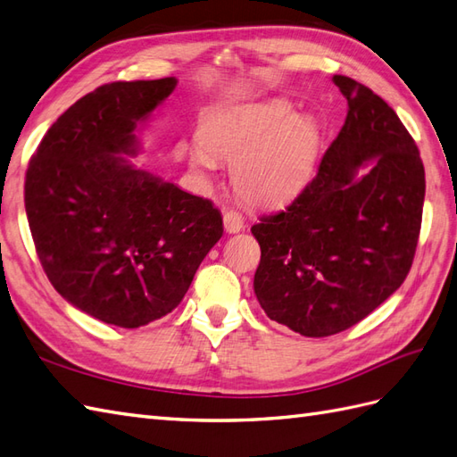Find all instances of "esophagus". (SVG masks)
<instances>
[{"label":"esophagus","instance_id":"obj_1","mask_svg":"<svg viewBox=\"0 0 457 457\" xmlns=\"http://www.w3.org/2000/svg\"><path fill=\"white\" fill-rule=\"evenodd\" d=\"M245 226V220L236 210H228L224 212V228L228 233H237Z\"/></svg>","mask_w":457,"mask_h":457}]
</instances>
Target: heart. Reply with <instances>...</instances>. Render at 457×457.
Listing matches in <instances>:
<instances>
[{"label":"heart","instance_id":"b5f03b06","mask_svg":"<svg viewBox=\"0 0 457 457\" xmlns=\"http://www.w3.org/2000/svg\"><path fill=\"white\" fill-rule=\"evenodd\" d=\"M195 145L177 152L200 177L216 169V159L231 163L236 193L254 206H278L298 196L310 183L321 147V130L294 104L269 99L233 112L210 116Z\"/></svg>","mask_w":457,"mask_h":457}]
</instances>
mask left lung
Masks as SVG:
<instances>
[{"mask_svg": "<svg viewBox=\"0 0 457 457\" xmlns=\"http://www.w3.org/2000/svg\"><path fill=\"white\" fill-rule=\"evenodd\" d=\"M345 126L294 203L262 216L254 295L272 321L328 337L362 321L394 294L415 257L424 165L395 111L346 76Z\"/></svg>", "mask_w": 457, "mask_h": 457, "instance_id": "1", "label": "left lung"}]
</instances>
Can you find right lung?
Here are the masks:
<instances>
[{
    "instance_id": "1",
    "label": "right lung",
    "mask_w": 457,
    "mask_h": 457,
    "mask_svg": "<svg viewBox=\"0 0 457 457\" xmlns=\"http://www.w3.org/2000/svg\"><path fill=\"white\" fill-rule=\"evenodd\" d=\"M175 78L114 81L76 101L30 157L25 210L35 249L63 300L136 328L171 313L224 233L220 210L122 155Z\"/></svg>"
}]
</instances>
